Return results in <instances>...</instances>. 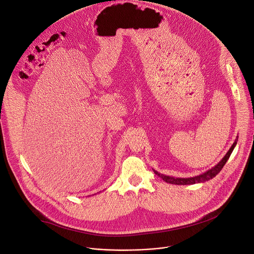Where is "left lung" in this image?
I'll return each instance as SVG.
<instances>
[{"label":"left lung","mask_w":254,"mask_h":254,"mask_svg":"<svg viewBox=\"0 0 254 254\" xmlns=\"http://www.w3.org/2000/svg\"><path fill=\"white\" fill-rule=\"evenodd\" d=\"M237 141H238V139H236L235 141H234V143L232 144L231 148L228 150V152L226 153L225 157L220 161V163H218L216 166L212 167L208 171L198 175V176L190 177V178H175V177H171V176H167V175L161 174V173H159L158 171H155V170H153V172L155 173V175H158L159 177H161L165 182L170 183V184H175V185H192V184H195V183H203L205 181H208V180L212 179L213 177H216L217 175L221 172V170L223 169V167L225 166V164L229 160L233 149L235 148V146L237 144Z\"/></svg>","instance_id":"8db88e82"}]
</instances>
